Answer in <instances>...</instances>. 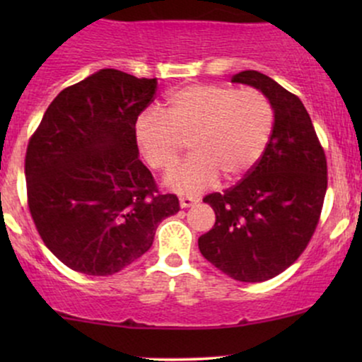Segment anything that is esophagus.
<instances>
[{"instance_id":"esophagus-1","label":"esophagus","mask_w":362,"mask_h":362,"mask_svg":"<svg viewBox=\"0 0 362 362\" xmlns=\"http://www.w3.org/2000/svg\"><path fill=\"white\" fill-rule=\"evenodd\" d=\"M199 199L197 197H190V195H184V197H180V207H190L194 204H197Z\"/></svg>"}]
</instances>
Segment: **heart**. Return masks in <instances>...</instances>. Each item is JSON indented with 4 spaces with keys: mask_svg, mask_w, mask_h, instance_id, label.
Segmentation results:
<instances>
[{
    "mask_svg": "<svg viewBox=\"0 0 362 362\" xmlns=\"http://www.w3.org/2000/svg\"><path fill=\"white\" fill-rule=\"evenodd\" d=\"M274 127L272 103L260 90L197 83L168 95L161 112L146 110L134 126L141 155L156 172L178 163L185 143L192 149L167 178L178 194H197L218 180H236L255 167Z\"/></svg>",
    "mask_w": 362,
    "mask_h": 362,
    "instance_id": "obj_1",
    "label": "heart"
}]
</instances>
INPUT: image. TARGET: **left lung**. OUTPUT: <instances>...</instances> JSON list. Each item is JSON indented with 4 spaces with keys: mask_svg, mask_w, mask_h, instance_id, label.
Returning a JSON list of instances; mask_svg holds the SVG:
<instances>
[{
    "mask_svg": "<svg viewBox=\"0 0 362 362\" xmlns=\"http://www.w3.org/2000/svg\"><path fill=\"white\" fill-rule=\"evenodd\" d=\"M231 81L271 100L274 127L255 167L223 194L204 197L216 223L199 238V250L231 279L262 282L284 272L308 247L327 192V158L296 95L252 69Z\"/></svg>",
    "mask_w": 362,
    "mask_h": 362,
    "instance_id": "8db88e82",
    "label": "left lung"
}]
</instances>
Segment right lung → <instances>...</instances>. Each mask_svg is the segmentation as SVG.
Masks as SVG:
<instances>
[{
    "mask_svg": "<svg viewBox=\"0 0 362 362\" xmlns=\"http://www.w3.org/2000/svg\"><path fill=\"white\" fill-rule=\"evenodd\" d=\"M155 93L156 78L100 69L62 90L28 141V209L45 247L73 271H122L180 211L138 156L136 120Z\"/></svg>",
    "mask_w": 362,
    "mask_h": 362,
    "instance_id": "obj_1",
    "label": "right lung"
}]
</instances>
